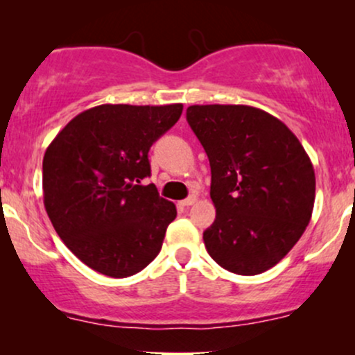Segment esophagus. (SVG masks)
<instances>
[{
  "mask_svg": "<svg viewBox=\"0 0 355 355\" xmlns=\"http://www.w3.org/2000/svg\"><path fill=\"white\" fill-rule=\"evenodd\" d=\"M195 202H197V197H193V195H191V197L185 198V200H182L180 205H182V207H190V205H193Z\"/></svg>",
  "mask_w": 355,
  "mask_h": 355,
  "instance_id": "esophagus-1",
  "label": "esophagus"
}]
</instances>
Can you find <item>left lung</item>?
<instances>
[{
	"instance_id": "8db88e82",
	"label": "left lung",
	"mask_w": 355,
	"mask_h": 355,
	"mask_svg": "<svg viewBox=\"0 0 355 355\" xmlns=\"http://www.w3.org/2000/svg\"><path fill=\"white\" fill-rule=\"evenodd\" d=\"M187 121L210 162L215 222L203 232L225 270L257 275L302 237L315 200L309 155L279 118L247 105H191Z\"/></svg>"
}]
</instances>
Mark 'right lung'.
<instances>
[{
    "label": "right lung",
    "mask_w": 355,
    "mask_h": 355,
    "mask_svg": "<svg viewBox=\"0 0 355 355\" xmlns=\"http://www.w3.org/2000/svg\"><path fill=\"white\" fill-rule=\"evenodd\" d=\"M183 105H100L76 115L43 158L44 209L85 266L123 279L158 255L172 202L150 177V146L177 123Z\"/></svg>",
    "instance_id": "obj_1"
}]
</instances>
